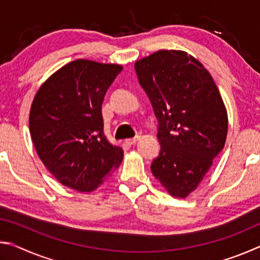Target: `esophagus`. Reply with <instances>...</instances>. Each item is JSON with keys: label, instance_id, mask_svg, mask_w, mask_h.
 <instances>
[{"label": "esophagus", "instance_id": "1", "mask_svg": "<svg viewBox=\"0 0 260 260\" xmlns=\"http://www.w3.org/2000/svg\"><path fill=\"white\" fill-rule=\"evenodd\" d=\"M139 140H140V136H136V138H133V139H126L125 143L128 144V146H133V144L138 142Z\"/></svg>", "mask_w": 260, "mask_h": 260}]
</instances>
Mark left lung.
<instances>
[{
	"label": "left lung",
	"instance_id": "1",
	"mask_svg": "<svg viewBox=\"0 0 260 260\" xmlns=\"http://www.w3.org/2000/svg\"><path fill=\"white\" fill-rule=\"evenodd\" d=\"M134 67L159 122L151 172L171 196L186 199L225 147V103L210 72L186 51L158 50Z\"/></svg>",
	"mask_w": 260,
	"mask_h": 260
}]
</instances>
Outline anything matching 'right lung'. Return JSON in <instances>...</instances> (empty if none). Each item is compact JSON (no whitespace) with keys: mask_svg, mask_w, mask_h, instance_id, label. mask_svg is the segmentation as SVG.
<instances>
[{"mask_svg":"<svg viewBox=\"0 0 260 260\" xmlns=\"http://www.w3.org/2000/svg\"><path fill=\"white\" fill-rule=\"evenodd\" d=\"M122 65L79 58L42 83L29 110V133L47 170L65 187L91 192L120 166L124 150L103 131L102 103Z\"/></svg>","mask_w":260,"mask_h":260,"instance_id":"obj_1","label":"right lung"}]
</instances>
